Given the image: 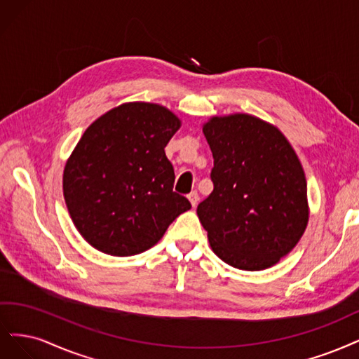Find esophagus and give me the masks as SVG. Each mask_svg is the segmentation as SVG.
<instances>
[{
    "label": "esophagus",
    "instance_id": "obj_1",
    "mask_svg": "<svg viewBox=\"0 0 359 359\" xmlns=\"http://www.w3.org/2000/svg\"><path fill=\"white\" fill-rule=\"evenodd\" d=\"M188 198H189L192 207H195L196 204H198V201H200V195H198V192H196V191H192V192L188 195Z\"/></svg>",
    "mask_w": 359,
    "mask_h": 359
}]
</instances>
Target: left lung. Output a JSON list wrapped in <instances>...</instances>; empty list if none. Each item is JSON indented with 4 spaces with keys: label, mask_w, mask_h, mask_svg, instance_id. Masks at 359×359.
Masks as SVG:
<instances>
[{
    "label": "left lung",
    "mask_w": 359,
    "mask_h": 359,
    "mask_svg": "<svg viewBox=\"0 0 359 359\" xmlns=\"http://www.w3.org/2000/svg\"><path fill=\"white\" fill-rule=\"evenodd\" d=\"M203 133L213 154V191L196 207L216 255L246 271L291 252L309 221L307 183L285 135L250 114L212 118Z\"/></svg>",
    "instance_id": "8db88e82"
}]
</instances>
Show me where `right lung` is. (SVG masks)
I'll use <instances>...</instances> for the list:
<instances>
[{
    "label": "right lung",
    "mask_w": 359,
    "mask_h": 359,
    "mask_svg": "<svg viewBox=\"0 0 359 359\" xmlns=\"http://www.w3.org/2000/svg\"><path fill=\"white\" fill-rule=\"evenodd\" d=\"M179 128L168 109L128 102L85 131L64 170V198L90 246L113 257L137 255L191 209L172 191L175 168L164 150Z\"/></svg>",
    "instance_id": "1"
}]
</instances>
